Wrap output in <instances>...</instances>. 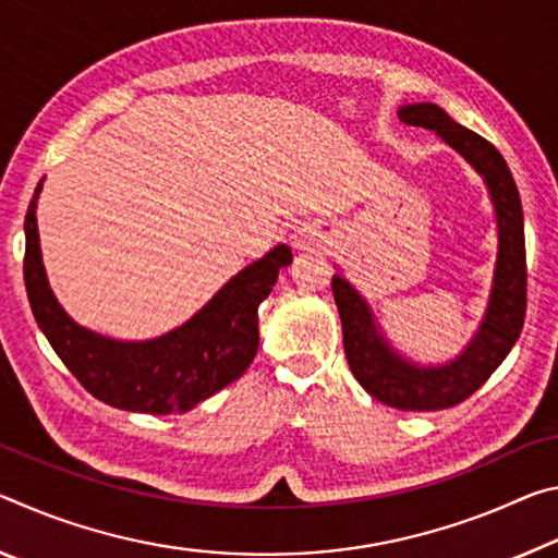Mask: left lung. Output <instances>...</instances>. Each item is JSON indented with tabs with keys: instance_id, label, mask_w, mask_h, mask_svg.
I'll use <instances>...</instances> for the list:
<instances>
[{
	"instance_id": "8db88e82",
	"label": "left lung",
	"mask_w": 558,
	"mask_h": 558,
	"mask_svg": "<svg viewBox=\"0 0 558 558\" xmlns=\"http://www.w3.org/2000/svg\"><path fill=\"white\" fill-rule=\"evenodd\" d=\"M405 125L435 131L485 180L497 219V262L485 316L468 345L452 361L420 365L392 349L361 296L343 274H333L331 289L343 326V349L351 373L368 396L398 410H442L468 400L507 359L524 326L526 250L524 213L507 160L489 141L454 123L440 106L408 104L398 108Z\"/></svg>"
}]
</instances>
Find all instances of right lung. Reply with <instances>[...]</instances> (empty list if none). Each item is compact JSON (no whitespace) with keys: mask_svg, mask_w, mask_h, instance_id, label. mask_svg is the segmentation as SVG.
<instances>
[{"mask_svg":"<svg viewBox=\"0 0 558 558\" xmlns=\"http://www.w3.org/2000/svg\"><path fill=\"white\" fill-rule=\"evenodd\" d=\"M41 185L44 180L24 219L26 296L51 349L90 396L131 413H185L250 368L259 349L257 308L271 294L279 271L291 264L287 244L234 274L182 326L158 339L118 341L73 322L53 296L36 227Z\"/></svg>","mask_w":558,"mask_h":558,"instance_id":"obj_1","label":"right lung"}]
</instances>
